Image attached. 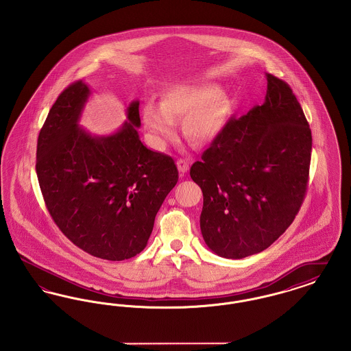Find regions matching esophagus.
<instances>
[{
  "instance_id": "esophagus-1",
  "label": "esophagus",
  "mask_w": 351,
  "mask_h": 351,
  "mask_svg": "<svg viewBox=\"0 0 351 351\" xmlns=\"http://www.w3.org/2000/svg\"><path fill=\"white\" fill-rule=\"evenodd\" d=\"M176 165H178V168H179L180 176H184V175L188 172V169H189V163H188L185 159H179V160L176 162Z\"/></svg>"
}]
</instances>
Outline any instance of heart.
Masks as SVG:
<instances>
[{
	"mask_svg": "<svg viewBox=\"0 0 351 351\" xmlns=\"http://www.w3.org/2000/svg\"><path fill=\"white\" fill-rule=\"evenodd\" d=\"M232 113V100L217 85H178L165 95L162 105H145L143 122L159 145L173 136L178 121H185L184 130L193 142L208 143L223 132Z\"/></svg>",
	"mask_w": 351,
	"mask_h": 351,
	"instance_id": "b5f03b06",
	"label": "heart"
}]
</instances>
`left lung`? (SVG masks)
<instances>
[{"mask_svg": "<svg viewBox=\"0 0 351 351\" xmlns=\"http://www.w3.org/2000/svg\"><path fill=\"white\" fill-rule=\"evenodd\" d=\"M267 93L223 132L191 167L200 185L206 246L228 259L269 247L296 217L305 197L312 134L289 85L266 73Z\"/></svg>", "mask_w": 351, "mask_h": 351, "instance_id": "1", "label": "left lung"}]
</instances>
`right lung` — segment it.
I'll use <instances>...</instances> for the list:
<instances>
[{
    "instance_id": "right-lung-1",
    "label": "right lung",
    "mask_w": 351,
    "mask_h": 351,
    "mask_svg": "<svg viewBox=\"0 0 351 351\" xmlns=\"http://www.w3.org/2000/svg\"><path fill=\"white\" fill-rule=\"evenodd\" d=\"M90 89L71 84L38 136L36 175L51 217L82 250L106 261L133 258L147 245L158 210L178 183L173 159L139 139V101L114 133L79 125Z\"/></svg>"
}]
</instances>
